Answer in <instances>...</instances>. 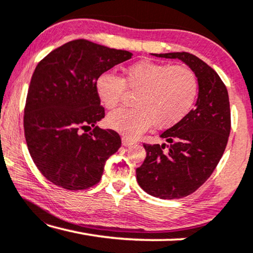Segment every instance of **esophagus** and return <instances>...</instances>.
Masks as SVG:
<instances>
[{"instance_id": "1", "label": "esophagus", "mask_w": 253, "mask_h": 253, "mask_svg": "<svg viewBox=\"0 0 253 253\" xmlns=\"http://www.w3.org/2000/svg\"><path fill=\"white\" fill-rule=\"evenodd\" d=\"M136 141L133 139H131L129 137H122V144L123 146H129V145H133Z\"/></svg>"}]
</instances>
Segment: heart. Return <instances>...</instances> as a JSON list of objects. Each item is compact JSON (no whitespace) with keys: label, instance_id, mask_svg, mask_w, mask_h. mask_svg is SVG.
Here are the masks:
<instances>
[{"label":"heart","instance_id":"b5f03b06","mask_svg":"<svg viewBox=\"0 0 253 253\" xmlns=\"http://www.w3.org/2000/svg\"><path fill=\"white\" fill-rule=\"evenodd\" d=\"M126 89L137 91L132 108L117 109L107 116L112 129L136 137L153 126L166 129L191 112L199 92L196 72L186 65L139 61L124 69L123 77L105 72L95 82V91L107 109L119 106Z\"/></svg>","mask_w":253,"mask_h":253}]
</instances>
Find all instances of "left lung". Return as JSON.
<instances>
[{"instance_id":"obj_1","label":"left lung","mask_w":253,"mask_h":253,"mask_svg":"<svg viewBox=\"0 0 253 253\" xmlns=\"http://www.w3.org/2000/svg\"><path fill=\"white\" fill-rule=\"evenodd\" d=\"M153 55L183 61L199 82L196 108L161 133L169 143L168 150L166 144H144L146 158L136 170L138 184L148 195L178 199L200 188L222 158L231 126L229 96L219 75L195 55Z\"/></svg>"}]
</instances>
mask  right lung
<instances>
[{
	"instance_id": "obj_1",
	"label": "right lung",
	"mask_w": 253,
	"mask_h": 253,
	"mask_svg": "<svg viewBox=\"0 0 253 253\" xmlns=\"http://www.w3.org/2000/svg\"><path fill=\"white\" fill-rule=\"evenodd\" d=\"M130 51L85 39L50 51L31 78L24 133L41 174L67 190H85L101 179L105 164L121 147L120 134L95 124L105 117L95 82L129 60Z\"/></svg>"
}]
</instances>
